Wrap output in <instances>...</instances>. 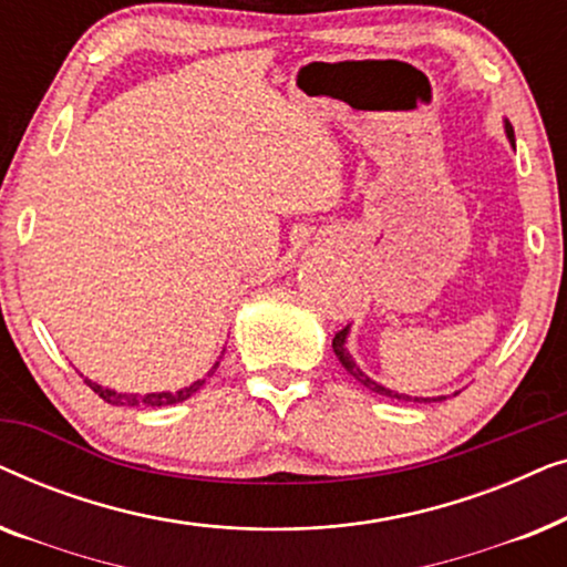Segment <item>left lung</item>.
Returning a JSON list of instances; mask_svg holds the SVG:
<instances>
[{
	"label": "left lung",
	"instance_id": "1",
	"mask_svg": "<svg viewBox=\"0 0 567 567\" xmlns=\"http://www.w3.org/2000/svg\"><path fill=\"white\" fill-rule=\"evenodd\" d=\"M506 134H508L511 142H514V128H511V123H506ZM346 336H348V328L336 332V338H332V351H336L338 361L343 363V369L355 379V382H361V384L367 386V390H371V392L384 394V398H392V400H415V402H421V398H408V394H398V392H392V390H384L382 384L371 382V379H369L367 374H363V371H361L359 367H355L351 355H348V351H346Z\"/></svg>",
	"mask_w": 567,
	"mask_h": 567
}]
</instances>
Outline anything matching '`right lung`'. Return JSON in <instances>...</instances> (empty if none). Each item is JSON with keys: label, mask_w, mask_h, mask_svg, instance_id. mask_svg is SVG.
<instances>
[{"label": "right lung", "mask_w": 567, "mask_h": 567, "mask_svg": "<svg viewBox=\"0 0 567 567\" xmlns=\"http://www.w3.org/2000/svg\"><path fill=\"white\" fill-rule=\"evenodd\" d=\"M219 367V361L214 363V369ZM87 386L92 392L97 394V398H103L107 405H128V408H162V405H175V402H183L188 400L193 392H198L200 386L206 384V379H198V382H193L190 386H185L181 392H159V394H121V392H113V390H105V386H100L95 382H90V379H84Z\"/></svg>", "instance_id": "obj_1"}]
</instances>
